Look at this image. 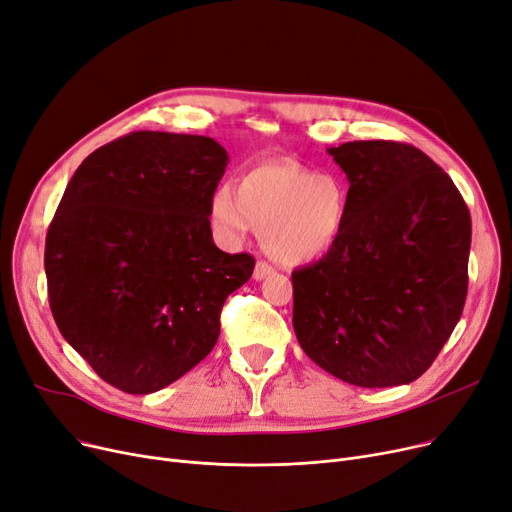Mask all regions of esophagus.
Wrapping results in <instances>:
<instances>
[{"label":"esophagus","instance_id":"1","mask_svg":"<svg viewBox=\"0 0 512 512\" xmlns=\"http://www.w3.org/2000/svg\"><path fill=\"white\" fill-rule=\"evenodd\" d=\"M270 274H274L272 265H270L268 261H257L255 270H253V278H255V280H263V278H268Z\"/></svg>","mask_w":512,"mask_h":512}]
</instances>
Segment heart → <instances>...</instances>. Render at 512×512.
Instances as JSON below:
<instances>
[{
  "label": "heart",
  "instance_id": "b5f03b06",
  "mask_svg": "<svg viewBox=\"0 0 512 512\" xmlns=\"http://www.w3.org/2000/svg\"><path fill=\"white\" fill-rule=\"evenodd\" d=\"M209 217L221 238L236 242L259 230L272 259L303 265L335 249L349 217V194L335 175L293 159H272L244 171L238 188L219 186Z\"/></svg>",
  "mask_w": 512,
  "mask_h": 512
}]
</instances>
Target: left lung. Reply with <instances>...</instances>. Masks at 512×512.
<instances>
[{"label": "left lung", "mask_w": 512, "mask_h": 512, "mask_svg": "<svg viewBox=\"0 0 512 512\" xmlns=\"http://www.w3.org/2000/svg\"><path fill=\"white\" fill-rule=\"evenodd\" d=\"M328 154L349 180V217L335 249L293 272L297 341L349 385H408L462 316L469 207L410 144L347 142Z\"/></svg>", "instance_id": "obj_1"}]
</instances>
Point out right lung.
I'll use <instances>...</instances> for the list:
<instances>
[{
	"label": "right lung",
	"mask_w": 512,
	"mask_h": 512,
	"mask_svg": "<svg viewBox=\"0 0 512 512\" xmlns=\"http://www.w3.org/2000/svg\"><path fill=\"white\" fill-rule=\"evenodd\" d=\"M226 167L213 138L133 131L66 186L43 257L50 307L108 385L154 393L215 347L221 307L255 268L213 242L209 201Z\"/></svg>",
	"instance_id": "right-lung-1"
}]
</instances>
